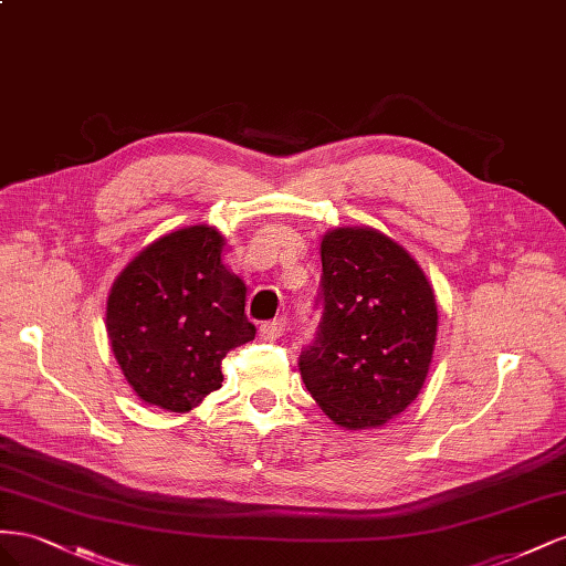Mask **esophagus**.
Segmentation results:
<instances>
[{
    "instance_id": "obj_1",
    "label": "esophagus",
    "mask_w": 566,
    "mask_h": 566,
    "mask_svg": "<svg viewBox=\"0 0 566 566\" xmlns=\"http://www.w3.org/2000/svg\"><path fill=\"white\" fill-rule=\"evenodd\" d=\"M286 329V319L280 317V319H272V322H263L261 325V336L263 338H270V342H274V338H280Z\"/></svg>"
}]
</instances>
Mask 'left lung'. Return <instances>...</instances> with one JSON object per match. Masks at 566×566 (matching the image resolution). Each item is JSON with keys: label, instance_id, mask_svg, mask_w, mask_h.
Here are the masks:
<instances>
[{"label": "left lung", "instance_id": "8db88e82", "mask_svg": "<svg viewBox=\"0 0 566 566\" xmlns=\"http://www.w3.org/2000/svg\"><path fill=\"white\" fill-rule=\"evenodd\" d=\"M319 249V325L298 358L303 384L338 427H379L427 379L439 325L433 292L410 253L377 230L338 228Z\"/></svg>", "mask_w": 566, "mask_h": 566}]
</instances>
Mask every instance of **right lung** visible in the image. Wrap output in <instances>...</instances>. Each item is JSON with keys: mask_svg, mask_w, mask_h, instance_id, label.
Here are the masks:
<instances>
[{"mask_svg": "<svg viewBox=\"0 0 566 566\" xmlns=\"http://www.w3.org/2000/svg\"><path fill=\"white\" fill-rule=\"evenodd\" d=\"M222 237L206 224L160 237L113 282L106 327L135 394L187 412L222 386V360L253 342L247 286L220 261Z\"/></svg>", "mask_w": 566, "mask_h": 566, "instance_id": "1", "label": "right lung"}]
</instances>
